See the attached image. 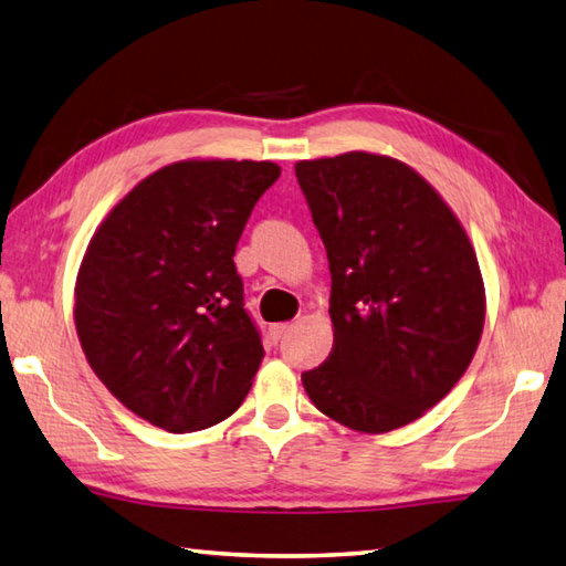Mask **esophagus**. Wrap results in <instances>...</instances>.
I'll return each instance as SVG.
<instances>
[{
    "label": "esophagus",
    "instance_id": "34e87169",
    "mask_svg": "<svg viewBox=\"0 0 566 566\" xmlns=\"http://www.w3.org/2000/svg\"><path fill=\"white\" fill-rule=\"evenodd\" d=\"M291 327H293V325H287V322H281V325H273V327H271L273 339H281V337H285V334L291 332Z\"/></svg>",
    "mask_w": 566,
    "mask_h": 566
}]
</instances>
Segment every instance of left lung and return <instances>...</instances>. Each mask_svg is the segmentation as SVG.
Listing matches in <instances>:
<instances>
[{
  "label": "left lung",
  "instance_id": "obj_1",
  "mask_svg": "<svg viewBox=\"0 0 566 566\" xmlns=\"http://www.w3.org/2000/svg\"><path fill=\"white\" fill-rule=\"evenodd\" d=\"M327 249L334 344L303 374L319 412L380 434L437 406L474 359L483 317L476 251L418 170L380 154L297 160Z\"/></svg>",
  "mask_w": 566,
  "mask_h": 566
}]
</instances>
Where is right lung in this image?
Segmentation results:
<instances>
[{"instance_id": "add662e5", "label": "right lung", "mask_w": 566, "mask_h": 566, "mask_svg": "<svg viewBox=\"0 0 566 566\" xmlns=\"http://www.w3.org/2000/svg\"><path fill=\"white\" fill-rule=\"evenodd\" d=\"M279 176L271 160H178L126 192L90 239L77 339L109 394L160 430L212 428L249 394L263 347L234 251Z\"/></svg>"}]
</instances>
